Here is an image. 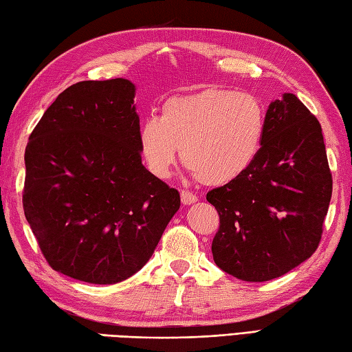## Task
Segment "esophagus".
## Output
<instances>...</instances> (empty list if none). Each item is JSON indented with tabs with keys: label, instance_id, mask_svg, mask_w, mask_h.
Here are the masks:
<instances>
[{
	"label": "esophagus",
	"instance_id": "obj_1",
	"mask_svg": "<svg viewBox=\"0 0 352 352\" xmlns=\"http://www.w3.org/2000/svg\"><path fill=\"white\" fill-rule=\"evenodd\" d=\"M197 201H198V197L195 193H192L189 190H182V203L184 206H190L193 203H197Z\"/></svg>",
	"mask_w": 352,
	"mask_h": 352
}]
</instances>
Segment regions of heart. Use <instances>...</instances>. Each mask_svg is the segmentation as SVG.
I'll use <instances>...</instances> for the list:
<instances>
[{
  "instance_id": "b5f03b06",
  "label": "heart",
  "mask_w": 352,
  "mask_h": 352,
  "mask_svg": "<svg viewBox=\"0 0 352 352\" xmlns=\"http://www.w3.org/2000/svg\"><path fill=\"white\" fill-rule=\"evenodd\" d=\"M266 110L258 96L231 89L208 87L163 102L160 116L142 121L139 149L148 170L169 177L182 162L198 182L222 186L251 168L263 144Z\"/></svg>"
}]
</instances>
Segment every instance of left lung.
<instances>
[{"instance_id": "1", "label": "left lung", "mask_w": 352, "mask_h": 352, "mask_svg": "<svg viewBox=\"0 0 352 352\" xmlns=\"http://www.w3.org/2000/svg\"><path fill=\"white\" fill-rule=\"evenodd\" d=\"M333 178L322 129L294 94L269 104L263 144L237 180L207 193L219 213L214 263L243 281H269L311 257Z\"/></svg>"}]
</instances>
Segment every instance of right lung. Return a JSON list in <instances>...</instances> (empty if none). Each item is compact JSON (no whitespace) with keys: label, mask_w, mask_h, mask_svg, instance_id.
<instances>
[{"label":"right lung","mask_w":352,"mask_h":352,"mask_svg":"<svg viewBox=\"0 0 352 352\" xmlns=\"http://www.w3.org/2000/svg\"><path fill=\"white\" fill-rule=\"evenodd\" d=\"M134 92L125 78L80 81L28 138L25 218L48 265L71 278L126 280L180 208L178 190L142 164Z\"/></svg>","instance_id":"add662e5"}]
</instances>
